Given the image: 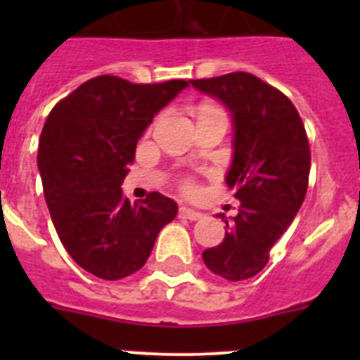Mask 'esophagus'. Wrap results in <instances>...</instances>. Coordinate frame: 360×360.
I'll return each instance as SVG.
<instances>
[{
	"mask_svg": "<svg viewBox=\"0 0 360 360\" xmlns=\"http://www.w3.org/2000/svg\"><path fill=\"white\" fill-rule=\"evenodd\" d=\"M202 216H203L202 212L195 211V209L186 207V205H182V207H180V218H186V219H191V221H196V219H200Z\"/></svg>",
	"mask_w": 360,
	"mask_h": 360,
	"instance_id": "34e87169",
	"label": "esophagus"
}]
</instances>
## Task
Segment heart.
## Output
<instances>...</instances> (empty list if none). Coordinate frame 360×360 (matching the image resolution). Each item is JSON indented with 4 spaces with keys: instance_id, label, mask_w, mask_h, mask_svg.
Returning a JSON list of instances; mask_svg holds the SVG:
<instances>
[{
    "instance_id": "heart-1",
    "label": "heart",
    "mask_w": 360,
    "mask_h": 360,
    "mask_svg": "<svg viewBox=\"0 0 360 360\" xmlns=\"http://www.w3.org/2000/svg\"><path fill=\"white\" fill-rule=\"evenodd\" d=\"M212 110H214V108H203L202 113H205V111H212Z\"/></svg>"
}]
</instances>
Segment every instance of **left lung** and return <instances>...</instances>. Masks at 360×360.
Returning a JSON list of instances; mask_svg holds the SVG:
<instances>
[{
	"label": "left lung",
	"mask_w": 360,
	"mask_h": 360,
	"mask_svg": "<svg viewBox=\"0 0 360 360\" xmlns=\"http://www.w3.org/2000/svg\"><path fill=\"white\" fill-rule=\"evenodd\" d=\"M189 82L231 113L232 160L225 184L240 200L238 214L225 219L224 241L203 250V263L229 281L254 278L307 195L310 148L303 120L287 95L252 73Z\"/></svg>",
	"instance_id": "left-lung-1"
}]
</instances>
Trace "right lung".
Here are the masks:
<instances>
[{
    "label": "right lung",
    "mask_w": 360,
    "mask_h": 360,
    "mask_svg": "<svg viewBox=\"0 0 360 360\" xmlns=\"http://www.w3.org/2000/svg\"><path fill=\"white\" fill-rule=\"evenodd\" d=\"M189 82L131 84L101 75L50 111L39 136L37 167L57 236L86 272L115 281L148 262L162 227L178 212L174 200L151 193L124 198V178L136 142L162 108Z\"/></svg>",
    "instance_id": "obj_1"
}]
</instances>
